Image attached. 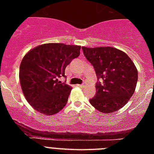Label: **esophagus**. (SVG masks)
Returning <instances> with one entry per match:
<instances>
[{
  "instance_id": "obj_1",
  "label": "esophagus",
  "mask_w": 154,
  "mask_h": 154,
  "mask_svg": "<svg viewBox=\"0 0 154 154\" xmlns=\"http://www.w3.org/2000/svg\"><path fill=\"white\" fill-rule=\"evenodd\" d=\"M79 85V87H81V88H83V87H85V83H84V84H82V85Z\"/></svg>"
}]
</instances>
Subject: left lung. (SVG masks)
I'll use <instances>...</instances> for the list:
<instances>
[{
	"mask_svg": "<svg viewBox=\"0 0 154 154\" xmlns=\"http://www.w3.org/2000/svg\"><path fill=\"white\" fill-rule=\"evenodd\" d=\"M84 55L96 71L98 82L91 105L103 113L120 109L134 93L138 72L124 51L112 47H82Z\"/></svg>",
	"mask_w": 154,
	"mask_h": 154,
	"instance_id": "left-lung-1",
	"label": "left lung"
}]
</instances>
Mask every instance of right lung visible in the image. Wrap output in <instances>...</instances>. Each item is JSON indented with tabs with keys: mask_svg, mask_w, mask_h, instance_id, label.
<instances>
[{
	"mask_svg": "<svg viewBox=\"0 0 154 154\" xmlns=\"http://www.w3.org/2000/svg\"><path fill=\"white\" fill-rule=\"evenodd\" d=\"M81 46L48 43L30 50L20 65L19 79L27 101L38 112L54 115L68 102L72 87L61 83L65 69L79 55Z\"/></svg>",
	"mask_w": 154,
	"mask_h": 154,
	"instance_id": "add662e5",
	"label": "right lung"
}]
</instances>
